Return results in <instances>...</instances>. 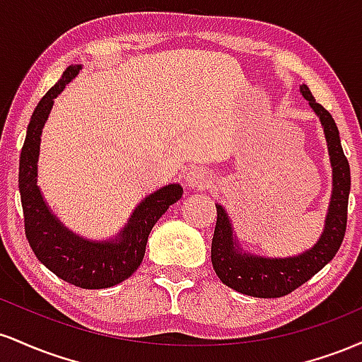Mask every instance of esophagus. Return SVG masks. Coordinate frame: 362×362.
<instances>
[{"mask_svg":"<svg viewBox=\"0 0 362 362\" xmlns=\"http://www.w3.org/2000/svg\"><path fill=\"white\" fill-rule=\"evenodd\" d=\"M211 184H213V175L202 167H195L185 175V185L189 189H206Z\"/></svg>","mask_w":362,"mask_h":362,"instance_id":"esophagus-1","label":"esophagus"}]
</instances>
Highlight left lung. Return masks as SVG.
<instances>
[{
    "label": "left lung",
    "mask_w": 362,
    "mask_h": 362,
    "mask_svg": "<svg viewBox=\"0 0 362 362\" xmlns=\"http://www.w3.org/2000/svg\"><path fill=\"white\" fill-rule=\"evenodd\" d=\"M300 93L317 114L325 134L332 165V195L325 216V226L317 243L293 257H264L240 247L230 216L221 204H216V221L211 262L218 277L228 288L253 298H281L293 293L335 257L342 245L347 224V204L351 192V168L340 144L339 129L332 115L317 103L306 85Z\"/></svg>",
    "instance_id": "obj_1"
}]
</instances>
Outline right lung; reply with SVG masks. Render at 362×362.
<instances>
[{
    "mask_svg": "<svg viewBox=\"0 0 362 362\" xmlns=\"http://www.w3.org/2000/svg\"><path fill=\"white\" fill-rule=\"evenodd\" d=\"M81 64H71L61 80L35 107L20 155L18 190L22 199L25 235L40 264L69 284L83 289L112 288L138 271L146 252L148 236L158 219L184 194L180 184L160 187L136 206L117 235L105 240L83 238L52 213L45 202L39 177L40 136L51 114L54 98L80 73Z\"/></svg>",
    "mask_w": 362,
    "mask_h": 362,
    "instance_id": "1",
    "label": "right lung"
}]
</instances>
